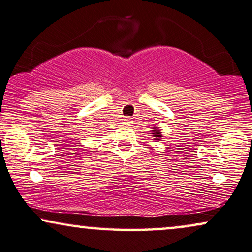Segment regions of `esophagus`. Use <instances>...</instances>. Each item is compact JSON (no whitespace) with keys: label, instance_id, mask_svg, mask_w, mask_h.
<instances>
[{"label":"esophagus","instance_id":"34e87169","mask_svg":"<svg viewBox=\"0 0 252 252\" xmlns=\"http://www.w3.org/2000/svg\"><path fill=\"white\" fill-rule=\"evenodd\" d=\"M123 121H124V124H126V126H129V124L132 122L131 117H126V119H124Z\"/></svg>","mask_w":252,"mask_h":252}]
</instances>
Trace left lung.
I'll list each match as a JSON object with an SVG mask.
<instances>
[{"mask_svg": "<svg viewBox=\"0 0 252 252\" xmlns=\"http://www.w3.org/2000/svg\"><path fill=\"white\" fill-rule=\"evenodd\" d=\"M154 131H155V133H154V137H156V141H159V138H160V137H161V133L160 132H159V130H154Z\"/></svg>", "mask_w": 252, "mask_h": 252, "instance_id": "left-lung-1", "label": "left lung"}]
</instances>
